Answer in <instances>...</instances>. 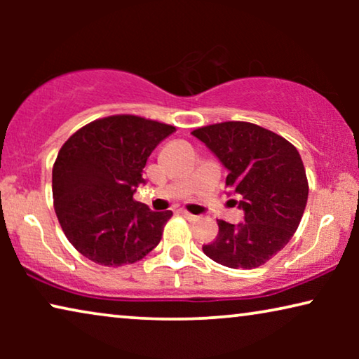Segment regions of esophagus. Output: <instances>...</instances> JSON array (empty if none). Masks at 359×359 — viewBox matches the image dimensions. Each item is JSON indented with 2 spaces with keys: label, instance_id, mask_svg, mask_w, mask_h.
I'll use <instances>...</instances> for the list:
<instances>
[{
  "label": "esophagus",
  "instance_id": "34e87169",
  "mask_svg": "<svg viewBox=\"0 0 359 359\" xmlns=\"http://www.w3.org/2000/svg\"><path fill=\"white\" fill-rule=\"evenodd\" d=\"M180 214H181V215H184V217H186V219H196V215H193V214H189V212H188V210H184V209H183V210H180Z\"/></svg>",
  "mask_w": 359,
  "mask_h": 359
}]
</instances>
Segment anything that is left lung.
Masks as SVG:
<instances>
[{
	"label": "left lung",
	"mask_w": 359,
	"mask_h": 359,
	"mask_svg": "<svg viewBox=\"0 0 359 359\" xmlns=\"http://www.w3.org/2000/svg\"><path fill=\"white\" fill-rule=\"evenodd\" d=\"M227 168L225 184L242 201L245 220H217L219 233L203 252L229 268L262 266L286 247L301 222L309 184L296 147L250 122L230 121L191 132Z\"/></svg>",
	"instance_id": "1"
}]
</instances>
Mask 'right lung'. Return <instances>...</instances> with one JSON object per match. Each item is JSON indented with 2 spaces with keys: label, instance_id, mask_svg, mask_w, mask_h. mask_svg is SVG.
<instances>
[{
  "label": "right lung",
  "instance_id": "1",
  "mask_svg": "<svg viewBox=\"0 0 359 359\" xmlns=\"http://www.w3.org/2000/svg\"><path fill=\"white\" fill-rule=\"evenodd\" d=\"M175 127L137 116H109L81 127L58 151L53 208L68 242L104 266L135 263L160 243L171 210L134 201L147 160Z\"/></svg>",
  "mask_w": 359,
  "mask_h": 359
}]
</instances>
